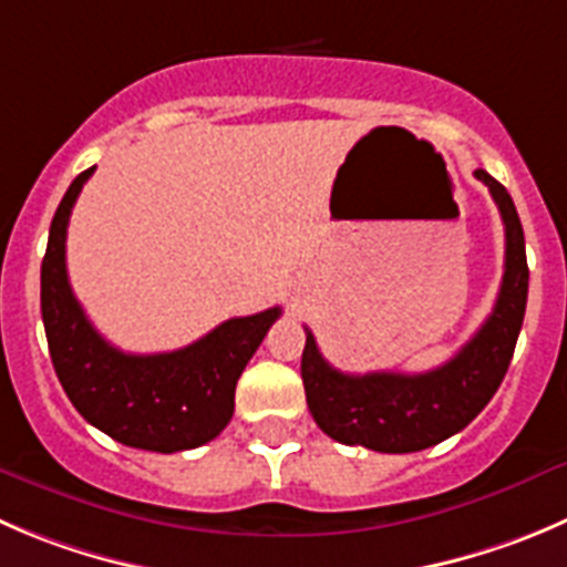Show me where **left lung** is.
I'll return each instance as SVG.
<instances>
[{
	"instance_id": "8db88e82",
	"label": "left lung",
	"mask_w": 567,
	"mask_h": 567,
	"mask_svg": "<svg viewBox=\"0 0 567 567\" xmlns=\"http://www.w3.org/2000/svg\"><path fill=\"white\" fill-rule=\"evenodd\" d=\"M489 188L506 234L504 280L493 315L451 361L429 373H342L322 359L315 333L306 331L300 375L315 423L342 445H364L381 454H412L449 440L489 403L509 370L526 315L529 264L520 217L509 192L476 169Z\"/></svg>"
}]
</instances>
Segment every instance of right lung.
<instances>
[{
  "instance_id": "obj_1",
  "label": "right lung",
  "mask_w": 567,
  "mask_h": 567,
  "mask_svg": "<svg viewBox=\"0 0 567 567\" xmlns=\"http://www.w3.org/2000/svg\"><path fill=\"white\" fill-rule=\"evenodd\" d=\"M94 169L80 172L63 194L41 264V317L55 373L74 409L122 445L155 454L199 449L234 417L236 381L280 309L225 320L172 353H122L105 342L66 272L69 217Z\"/></svg>"
}]
</instances>
